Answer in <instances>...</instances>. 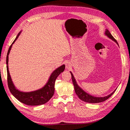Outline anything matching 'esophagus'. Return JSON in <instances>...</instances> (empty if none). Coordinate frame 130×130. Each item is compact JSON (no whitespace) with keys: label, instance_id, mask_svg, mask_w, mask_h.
Masks as SVG:
<instances>
[{"label":"esophagus","instance_id":"34e87169","mask_svg":"<svg viewBox=\"0 0 130 130\" xmlns=\"http://www.w3.org/2000/svg\"><path fill=\"white\" fill-rule=\"evenodd\" d=\"M66 68H68V69H69V68H70V64L69 63H67L66 64Z\"/></svg>","mask_w":130,"mask_h":130}]
</instances>
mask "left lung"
<instances>
[{
    "instance_id": "1",
    "label": "left lung",
    "mask_w": 130,
    "mask_h": 130,
    "mask_svg": "<svg viewBox=\"0 0 130 130\" xmlns=\"http://www.w3.org/2000/svg\"><path fill=\"white\" fill-rule=\"evenodd\" d=\"M105 35H107V36L112 40L113 41H115V42L117 43V44L118 45V43L117 40L116 39L114 38L112 35L109 32V31L108 30H106V32H105ZM72 75V81H73V83L74 86V89H75V93L76 94V95L78 96V97L79 98V99H81V100L84 101L85 102H86V103H101V102L105 101V100H107L108 98L111 96L112 94L115 92L116 90L115 91H113L111 94H109L108 96H106L105 97H95L89 95L88 93H86L84 90H82L79 86H78L76 83V82L75 81V79L73 76V75L72 72H70Z\"/></svg>"
}]
</instances>
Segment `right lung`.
Listing matches in <instances>:
<instances>
[{
    "mask_svg": "<svg viewBox=\"0 0 130 130\" xmlns=\"http://www.w3.org/2000/svg\"><path fill=\"white\" fill-rule=\"evenodd\" d=\"M19 32L15 40L12 43L9 49L8 52L6 56V68L7 73V84L8 87L12 94L21 103L30 106H37L43 105L47 103L53 96L55 92V82L57 76L62 72L64 70L65 65H62L60 67L55 70L50 76L49 79L47 84L40 89L35 90L31 92H22L19 91L15 88L14 86L12 81L11 78L9 71L8 68V61H9V55L11 49L12 44L16 41L17 38L20 35Z\"/></svg>",
    "mask_w": 130,
    "mask_h": 130,
    "instance_id": "obj_1",
    "label": "right lung"
}]
</instances>
